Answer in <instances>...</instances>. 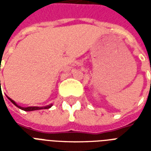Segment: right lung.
<instances>
[{
    "label": "right lung",
    "mask_w": 151,
    "mask_h": 151,
    "mask_svg": "<svg viewBox=\"0 0 151 151\" xmlns=\"http://www.w3.org/2000/svg\"><path fill=\"white\" fill-rule=\"evenodd\" d=\"M0 86H1V81H0ZM8 97V96H7ZM8 99L10 100V101L14 104L16 106V107H18V108H20V109H22V110H23V111H35V110H41V109H48V108H50L52 106V104H50V105H47V106H45V107H27V108H23V107H21V106H19L18 104H17L16 103H15L14 100H12L11 99L9 98Z\"/></svg>",
    "instance_id": "add662e5"
}]
</instances>
